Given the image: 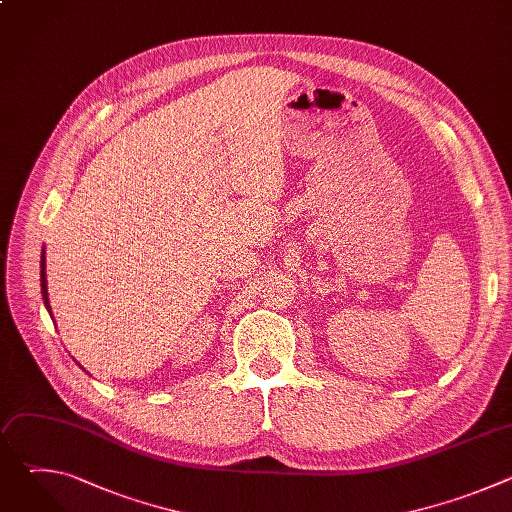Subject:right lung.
<instances>
[{"label": "right lung", "mask_w": 512, "mask_h": 512, "mask_svg": "<svg viewBox=\"0 0 512 512\" xmlns=\"http://www.w3.org/2000/svg\"><path fill=\"white\" fill-rule=\"evenodd\" d=\"M40 287H42V298H44V306L48 310V314L52 316V310H50V302H48V285H46V251L42 249V255H40ZM83 369V367H81Z\"/></svg>", "instance_id": "right-lung-1"}]
</instances>
